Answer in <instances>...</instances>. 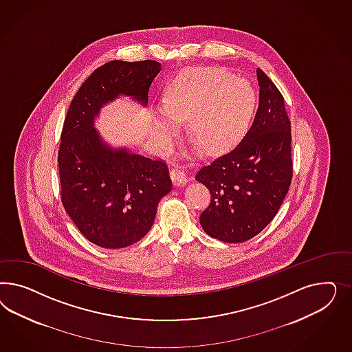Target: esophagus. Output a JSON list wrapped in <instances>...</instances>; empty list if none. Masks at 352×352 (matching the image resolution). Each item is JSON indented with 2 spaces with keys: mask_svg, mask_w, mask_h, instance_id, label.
<instances>
[{
  "mask_svg": "<svg viewBox=\"0 0 352 352\" xmlns=\"http://www.w3.org/2000/svg\"><path fill=\"white\" fill-rule=\"evenodd\" d=\"M170 174L173 181L175 182L177 184H179V186L186 184L187 181H188V178H187V175H186V173H184V170H183L182 168H179L178 165H174V166H173Z\"/></svg>",
  "mask_w": 352,
  "mask_h": 352,
  "instance_id": "obj_1",
  "label": "esophagus"
}]
</instances>
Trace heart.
<instances>
[{
	"mask_svg": "<svg viewBox=\"0 0 352 352\" xmlns=\"http://www.w3.org/2000/svg\"><path fill=\"white\" fill-rule=\"evenodd\" d=\"M256 106L252 85L222 68H197L168 86L162 107L153 109V130L168 139L177 120L186 118V131L206 149L222 148L245 128Z\"/></svg>",
	"mask_w": 352,
	"mask_h": 352,
	"instance_id": "1",
	"label": "heart"
}]
</instances>
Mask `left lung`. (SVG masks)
I'll return each instance as SVG.
<instances>
[{"label": "left lung", "mask_w": 352, "mask_h": 352, "mask_svg": "<svg viewBox=\"0 0 352 352\" xmlns=\"http://www.w3.org/2000/svg\"><path fill=\"white\" fill-rule=\"evenodd\" d=\"M256 78L259 103L241 142L204 165L195 177L212 196L200 215L204 231L230 244L250 240L274 219L293 174L284 98L259 68Z\"/></svg>", "instance_id": "8db88e82"}]
</instances>
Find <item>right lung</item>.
<instances>
[{
  "mask_svg": "<svg viewBox=\"0 0 352 352\" xmlns=\"http://www.w3.org/2000/svg\"><path fill=\"white\" fill-rule=\"evenodd\" d=\"M160 71L155 60L108 62L86 78L64 120L58 153L62 203L80 232L100 248L121 249L143 239L159 201L171 191L164 161L112 146L96 124L121 96L147 106Z\"/></svg>",
  "mask_w": 352,
  "mask_h": 352,
  "instance_id": "right-lung-1",
  "label": "right lung"
}]
</instances>
